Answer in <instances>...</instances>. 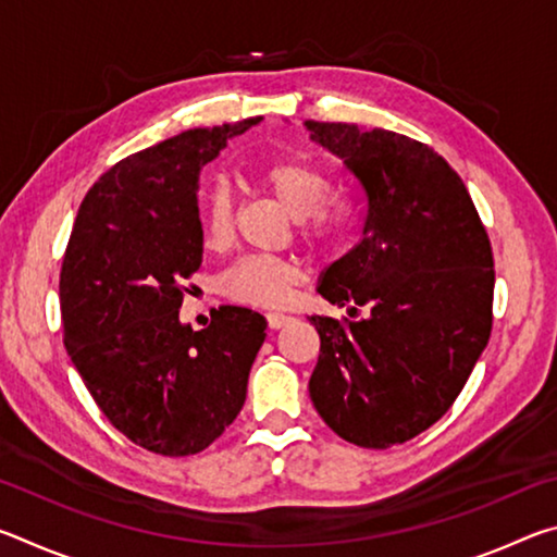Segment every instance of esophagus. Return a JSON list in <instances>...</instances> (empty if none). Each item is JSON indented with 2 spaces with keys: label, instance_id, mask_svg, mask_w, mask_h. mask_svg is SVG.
Wrapping results in <instances>:
<instances>
[{
  "label": "esophagus",
  "instance_id": "esophagus-1",
  "mask_svg": "<svg viewBox=\"0 0 557 557\" xmlns=\"http://www.w3.org/2000/svg\"><path fill=\"white\" fill-rule=\"evenodd\" d=\"M287 322H289L287 314H277V312H270L268 314V326L270 329H280V326H285Z\"/></svg>",
  "mask_w": 557,
  "mask_h": 557
}]
</instances>
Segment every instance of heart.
<instances>
[{
  "instance_id": "1",
  "label": "heart",
  "mask_w": 557,
  "mask_h": 557,
  "mask_svg": "<svg viewBox=\"0 0 557 557\" xmlns=\"http://www.w3.org/2000/svg\"><path fill=\"white\" fill-rule=\"evenodd\" d=\"M260 184L275 196L295 221H305L307 233L329 235L342 225L344 215L332 203H322L326 184L314 166L295 159L260 169ZM233 235V203L225 186H215L203 209V243L223 248ZM301 262L289 258H245L221 280L228 297L252 307H282L292 297V287L305 280Z\"/></svg>"
}]
</instances>
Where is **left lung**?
Segmentation results:
<instances>
[{
    "label": "left lung",
    "instance_id": "8db88e82",
    "mask_svg": "<svg viewBox=\"0 0 557 557\" xmlns=\"http://www.w3.org/2000/svg\"><path fill=\"white\" fill-rule=\"evenodd\" d=\"M361 203V240L319 275V295L363 319L312 317L309 379L338 437L385 449L449 410L492 334L494 258L465 182L435 149L381 127L305 120Z\"/></svg>",
    "mask_w": 557,
    "mask_h": 557
}]
</instances>
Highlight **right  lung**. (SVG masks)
Instances as JSON below:
<instances>
[{
	"instance_id": "add662e5",
	"label": "right lung",
	"mask_w": 557,
	"mask_h": 557,
	"mask_svg": "<svg viewBox=\"0 0 557 557\" xmlns=\"http://www.w3.org/2000/svg\"><path fill=\"white\" fill-rule=\"evenodd\" d=\"M250 117L196 127L122 159L92 184L61 270L63 344L102 414L135 445L188 457L238 418L265 317L221 307L182 324V282L201 268L199 174Z\"/></svg>"
}]
</instances>
